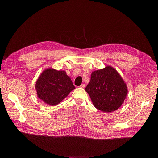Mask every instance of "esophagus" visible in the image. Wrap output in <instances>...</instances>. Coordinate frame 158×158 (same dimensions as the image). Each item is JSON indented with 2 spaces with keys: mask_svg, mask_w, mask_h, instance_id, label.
<instances>
[{
  "mask_svg": "<svg viewBox=\"0 0 158 158\" xmlns=\"http://www.w3.org/2000/svg\"><path fill=\"white\" fill-rule=\"evenodd\" d=\"M85 84H82L80 86V88H85Z\"/></svg>",
  "mask_w": 158,
  "mask_h": 158,
  "instance_id": "1",
  "label": "esophagus"
}]
</instances>
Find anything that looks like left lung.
Returning a JSON list of instances; mask_svg holds the SVG:
<instances>
[{
    "mask_svg": "<svg viewBox=\"0 0 158 158\" xmlns=\"http://www.w3.org/2000/svg\"><path fill=\"white\" fill-rule=\"evenodd\" d=\"M85 90L94 106L104 113L118 110L127 94L126 83L111 66L93 72Z\"/></svg>",
    "mask_w": 158,
    "mask_h": 158,
    "instance_id": "1",
    "label": "left lung"
}]
</instances>
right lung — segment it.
Here are the masks:
<instances>
[{
	"mask_svg": "<svg viewBox=\"0 0 158 158\" xmlns=\"http://www.w3.org/2000/svg\"><path fill=\"white\" fill-rule=\"evenodd\" d=\"M74 89L72 81L65 71L52 69L41 73L36 83L38 98L51 106L59 104Z\"/></svg>",
	"mask_w": 158,
	"mask_h": 158,
	"instance_id": "obj_1",
	"label": "right lung"
}]
</instances>
